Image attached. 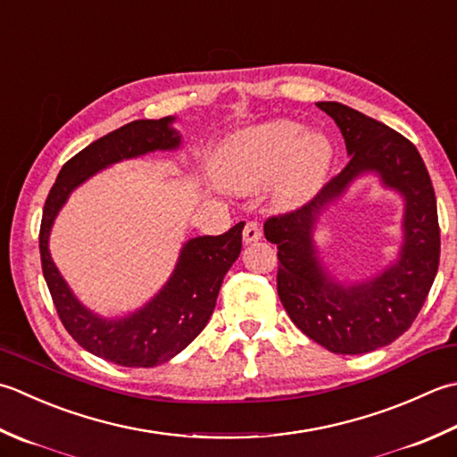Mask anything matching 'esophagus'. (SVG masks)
<instances>
[{
	"label": "esophagus",
	"mask_w": 457,
	"mask_h": 457,
	"mask_svg": "<svg viewBox=\"0 0 457 457\" xmlns=\"http://www.w3.org/2000/svg\"><path fill=\"white\" fill-rule=\"evenodd\" d=\"M263 236L262 231V223L259 221H247L244 228V241L245 244H253V241H259Z\"/></svg>",
	"instance_id": "obj_1"
}]
</instances>
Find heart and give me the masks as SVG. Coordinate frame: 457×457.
Here are the masks:
<instances>
[{"instance_id": "obj_1", "label": "heart", "mask_w": 457, "mask_h": 457, "mask_svg": "<svg viewBox=\"0 0 457 457\" xmlns=\"http://www.w3.org/2000/svg\"><path fill=\"white\" fill-rule=\"evenodd\" d=\"M333 160L327 134L279 119L234 134L220 148L213 170L231 192H255L271 182L277 205L299 208L325 186Z\"/></svg>"}]
</instances>
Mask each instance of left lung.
Returning <instances> with one entry per match:
<instances>
[{
	"label": "left lung",
	"instance_id": "obj_1",
	"mask_svg": "<svg viewBox=\"0 0 457 457\" xmlns=\"http://www.w3.org/2000/svg\"><path fill=\"white\" fill-rule=\"evenodd\" d=\"M317 106L341 129L351 160L315 200L271 216L263 231L277 245V293L293 323L330 353L362 354L404 335L430 293L440 265L436 194L422 156L400 132L341 103ZM366 171L405 198V241L396 264L346 288L320 265L312 229L320 212Z\"/></svg>",
	"mask_w": 457,
	"mask_h": 457
}]
</instances>
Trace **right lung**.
Instances as JSON below:
<instances>
[{
	"label": "right lung",
	"instance_id": "1",
	"mask_svg": "<svg viewBox=\"0 0 457 457\" xmlns=\"http://www.w3.org/2000/svg\"><path fill=\"white\" fill-rule=\"evenodd\" d=\"M172 122L174 116L134 120L95 140L61 168L43 208L39 229L41 267L61 323L85 351L130 369H150L170 361L208 325L223 277L239 257L244 221L221 236H202L186 241L176 270L164 287L145 307L122 319L98 317L80 305L53 263L49 234L71 192L98 170L154 150H176L180 146L182 137L170 127Z\"/></svg>",
	"mask_w": 457,
	"mask_h": 457
}]
</instances>
